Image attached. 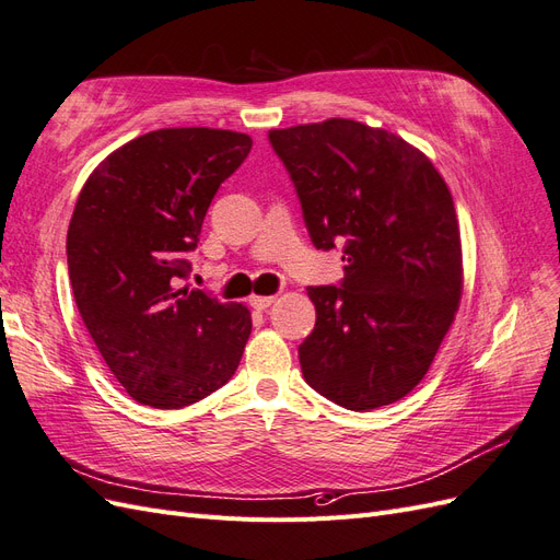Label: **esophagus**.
I'll return each mask as SVG.
<instances>
[{"mask_svg":"<svg viewBox=\"0 0 560 560\" xmlns=\"http://www.w3.org/2000/svg\"><path fill=\"white\" fill-rule=\"evenodd\" d=\"M276 296H249V306L257 311H266L268 306H273Z\"/></svg>","mask_w":560,"mask_h":560,"instance_id":"34e87169","label":"esophagus"}]
</instances>
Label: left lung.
<instances>
[{
  "instance_id": "1",
  "label": "left lung",
  "mask_w": 560,
  "mask_h": 560,
  "mask_svg": "<svg viewBox=\"0 0 560 560\" xmlns=\"http://www.w3.org/2000/svg\"><path fill=\"white\" fill-rule=\"evenodd\" d=\"M317 249L343 245L341 287H308L306 383L350 411L406 397L428 374L463 294L444 177L399 135L352 118L270 130Z\"/></svg>"
}]
</instances>
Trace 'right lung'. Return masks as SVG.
<instances>
[{"mask_svg": "<svg viewBox=\"0 0 560 560\" xmlns=\"http://www.w3.org/2000/svg\"><path fill=\"white\" fill-rule=\"evenodd\" d=\"M245 132L151 130L100 163L67 229L77 308L116 381L140 404L182 409L231 381L252 331L243 303L179 284Z\"/></svg>", "mask_w": 560, "mask_h": 560, "instance_id": "right-lung-1", "label": "right lung"}]
</instances>
